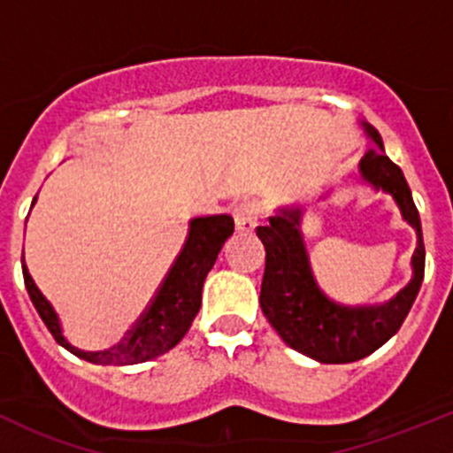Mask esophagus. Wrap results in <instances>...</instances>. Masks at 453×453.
<instances>
[{
	"mask_svg": "<svg viewBox=\"0 0 453 453\" xmlns=\"http://www.w3.org/2000/svg\"><path fill=\"white\" fill-rule=\"evenodd\" d=\"M234 214V221H236V230L239 232H254L256 223H258L260 217V205L258 201L254 199H243L234 205L232 210Z\"/></svg>",
	"mask_w": 453,
	"mask_h": 453,
	"instance_id": "obj_1",
	"label": "esophagus"
}]
</instances>
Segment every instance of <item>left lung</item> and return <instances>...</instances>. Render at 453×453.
I'll use <instances>...</instances> for the list:
<instances>
[{
    "instance_id": "left-lung-1",
    "label": "left lung",
    "mask_w": 453,
    "mask_h": 453,
    "mask_svg": "<svg viewBox=\"0 0 453 453\" xmlns=\"http://www.w3.org/2000/svg\"><path fill=\"white\" fill-rule=\"evenodd\" d=\"M374 146L359 162L362 177L390 195L405 221L417 230L412 256L414 276L403 291L379 307H344L319 289L300 232V210H282L269 223L256 227L265 245V273L260 309L278 335L298 353L322 364H349L364 359L386 344L408 318L425 273L421 219L401 168L383 153L381 135L366 127Z\"/></svg>"
}]
</instances>
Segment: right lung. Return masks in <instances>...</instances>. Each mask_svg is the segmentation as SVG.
<instances>
[{
  "instance_id": "1",
  "label": "right lung",
  "mask_w": 453,
  "mask_h": 453,
  "mask_svg": "<svg viewBox=\"0 0 453 453\" xmlns=\"http://www.w3.org/2000/svg\"><path fill=\"white\" fill-rule=\"evenodd\" d=\"M232 232H234V219L230 214L193 219L184 250L159 285L153 303L140 315L138 322L122 335V340L107 350H81L65 340L57 311L35 285L24 263V254H21L26 289L54 340L76 357L91 364H103V366H129V364L149 362L157 355L168 353L188 333L195 315L199 313L205 276Z\"/></svg>"
}]
</instances>
